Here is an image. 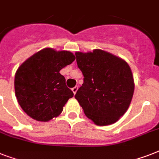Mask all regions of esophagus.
Masks as SVG:
<instances>
[{"instance_id": "34e87169", "label": "esophagus", "mask_w": 159, "mask_h": 159, "mask_svg": "<svg viewBox=\"0 0 159 159\" xmlns=\"http://www.w3.org/2000/svg\"><path fill=\"white\" fill-rule=\"evenodd\" d=\"M77 89H78V87H77V86H76V87H72V92H73L74 94H76V92H77Z\"/></svg>"}]
</instances>
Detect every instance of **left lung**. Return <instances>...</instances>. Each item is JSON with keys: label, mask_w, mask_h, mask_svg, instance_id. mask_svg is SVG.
<instances>
[{"label": "left lung", "mask_w": 159, "mask_h": 159, "mask_svg": "<svg viewBox=\"0 0 159 159\" xmlns=\"http://www.w3.org/2000/svg\"><path fill=\"white\" fill-rule=\"evenodd\" d=\"M75 55L84 77L75 98L96 125L116 123L128 110L133 97L130 67L122 58L101 49Z\"/></svg>", "instance_id": "8db88e82"}]
</instances>
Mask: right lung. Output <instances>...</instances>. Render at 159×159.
Wrapping results in <instances>:
<instances>
[{"mask_svg":"<svg viewBox=\"0 0 159 159\" xmlns=\"http://www.w3.org/2000/svg\"><path fill=\"white\" fill-rule=\"evenodd\" d=\"M75 58L69 51L46 48L19 67L15 76L16 97L29 116L46 122L62 113L73 92L66 86L65 77L59 72Z\"/></svg>","mask_w":159,"mask_h":159,"instance_id":"add662e5","label":"right lung"}]
</instances>
